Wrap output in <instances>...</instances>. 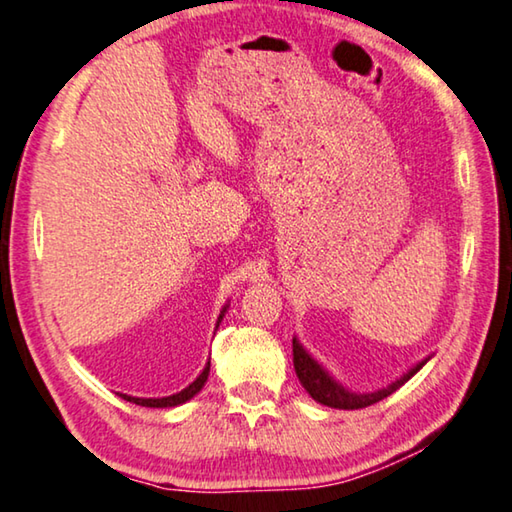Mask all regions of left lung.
Instances as JSON below:
<instances>
[{"instance_id": "8db88e82", "label": "left lung", "mask_w": 512, "mask_h": 512, "mask_svg": "<svg viewBox=\"0 0 512 512\" xmlns=\"http://www.w3.org/2000/svg\"><path fill=\"white\" fill-rule=\"evenodd\" d=\"M424 364H426V360L419 362L417 367H412L408 373H403V376L399 380H394L392 385L378 389V392L358 394V392H351V389H346L344 385H339L337 380L332 378L330 373L323 369L321 364L316 362L312 355L296 342V337H294V369H296L300 385L307 389V394H310L316 403L328 405V408H337V410H358V408H367V405L387 399L389 394H394L401 385L408 383V380L415 376V373L424 367Z\"/></svg>"}]
</instances>
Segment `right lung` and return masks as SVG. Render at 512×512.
Returning <instances> with one entry per match:
<instances>
[{
	"mask_svg": "<svg viewBox=\"0 0 512 512\" xmlns=\"http://www.w3.org/2000/svg\"><path fill=\"white\" fill-rule=\"evenodd\" d=\"M225 310H227V305L223 307V312H221V316H218V323L223 321V314H225ZM216 323V326H218ZM207 376H209V362H207V367L202 369V373L200 376L193 380V383L186 387V389H182L180 394H173V396H164V399H139V396H127V394H120L123 396L125 401H129V403H136V405H143V408H175V405H182V403H186L189 399H193V396H196L200 389H202V385L207 383Z\"/></svg>",
	"mask_w": 512,
	"mask_h": 512,
	"instance_id": "1",
	"label": "right lung"
}]
</instances>
